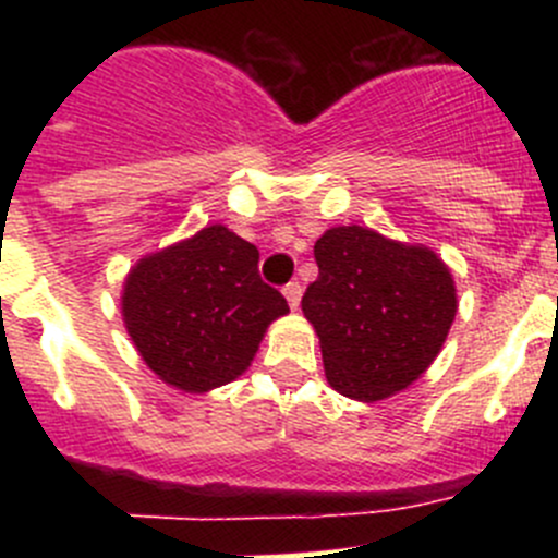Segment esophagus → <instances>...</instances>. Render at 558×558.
I'll return each instance as SVG.
<instances>
[{
	"label": "esophagus",
	"instance_id": "34e87169",
	"mask_svg": "<svg viewBox=\"0 0 558 558\" xmlns=\"http://www.w3.org/2000/svg\"><path fill=\"white\" fill-rule=\"evenodd\" d=\"M283 296H286V302H289L291 311H296V307H300V300H302V286L300 283H289L283 289Z\"/></svg>",
	"mask_w": 558,
	"mask_h": 558
}]
</instances>
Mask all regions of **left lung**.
I'll return each instance as SVG.
<instances>
[{
    "mask_svg": "<svg viewBox=\"0 0 558 558\" xmlns=\"http://www.w3.org/2000/svg\"><path fill=\"white\" fill-rule=\"evenodd\" d=\"M313 253L318 278L302 296V313L320 340L329 386L380 402L418 380L456 318L446 262L356 223L326 229Z\"/></svg>",
    "mask_w": 558,
    "mask_h": 558,
    "instance_id": "obj_1",
    "label": "left lung"
}]
</instances>
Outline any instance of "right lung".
<instances>
[{
    "label": "right lung",
    "mask_w": 558,
    "mask_h": 558,
    "mask_svg": "<svg viewBox=\"0 0 558 558\" xmlns=\"http://www.w3.org/2000/svg\"><path fill=\"white\" fill-rule=\"evenodd\" d=\"M123 324L165 384L205 393L251 367L264 331L289 313L258 278V251L221 223L140 258L121 296Z\"/></svg>",
    "instance_id": "1"
}]
</instances>
